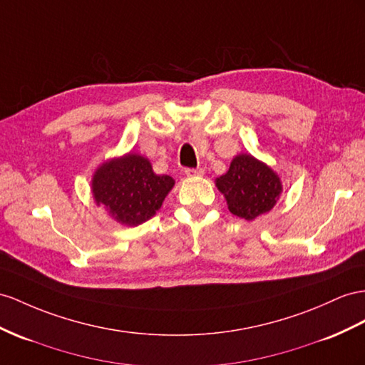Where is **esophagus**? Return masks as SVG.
<instances>
[{
    "label": "esophagus",
    "instance_id": "esophagus-1",
    "mask_svg": "<svg viewBox=\"0 0 365 365\" xmlns=\"http://www.w3.org/2000/svg\"><path fill=\"white\" fill-rule=\"evenodd\" d=\"M185 174L188 177H202L205 174V171L202 170V168H197V170H191V168H188V170H185Z\"/></svg>",
    "mask_w": 365,
    "mask_h": 365
}]
</instances>
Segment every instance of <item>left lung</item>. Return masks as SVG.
Segmentation results:
<instances>
[{"mask_svg":"<svg viewBox=\"0 0 365 365\" xmlns=\"http://www.w3.org/2000/svg\"><path fill=\"white\" fill-rule=\"evenodd\" d=\"M216 186L228 210L245 220L272 211L284 190L277 173L251 154L232 158L228 171L216 179Z\"/></svg>","mask_w":365,"mask_h":365,"instance_id":"obj_1","label":"left lung"}]
</instances>
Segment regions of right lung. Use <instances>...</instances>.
I'll return each mask as SVG.
<instances>
[{
	"label": "right lung",
	"instance_id": "add662e5",
	"mask_svg": "<svg viewBox=\"0 0 365 365\" xmlns=\"http://www.w3.org/2000/svg\"><path fill=\"white\" fill-rule=\"evenodd\" d=\"M174 183L171 175H157L146 157L128 153L97 168L91 191L97 207L105 208L115 222L137 227L160 210Z\"/></svg>",
	"mask_w": 365,
	"mask_h": 365
}]
</instances>
